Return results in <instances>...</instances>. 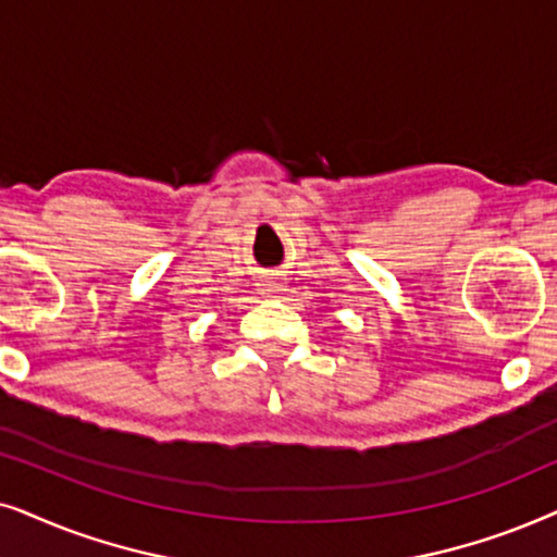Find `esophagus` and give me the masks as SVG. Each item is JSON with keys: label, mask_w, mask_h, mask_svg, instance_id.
<instances>
[{"label": "esophagus", "mask_w": 557, "mask_h": 557, "mask_svg": "<svg viewBox=\"0 0 557 557\" xmlns=\"http://www.w3.org/2000/svg\"><path fill=\"white\" fill-rule=\"evenodd\" d=\"M262 290L264 293H280V290H283V283H280L277 277H267V280H262Z\"/></svg>", "instance_id": "34e87169"}]
</instances>
